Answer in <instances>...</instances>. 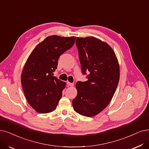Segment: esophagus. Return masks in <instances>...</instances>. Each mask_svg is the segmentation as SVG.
I'll list each match as a JSON object with an SVG mask.
<instances>
[{
  "instance_id": "1",
  "label": "esophagus",
  "mask_w": 149,
  "mask_h": 149,
  "mask_svg": "<svg viewBox=\"0 0 149 149\" xmlns=\"http://www.w3.org/2000/svg\"><path fill=\"white\" fill-rule=\"evenodd\" d=\"M67 84H68L69 86H70V87H73V86H74V84H73V83H70V82H67Z\"/></svg>"
}]
</instances>
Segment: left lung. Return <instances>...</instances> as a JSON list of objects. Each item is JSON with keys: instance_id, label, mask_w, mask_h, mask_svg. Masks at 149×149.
<instances>
[{"instance_id": "left-lung-1", "label": "left lung", "mask_w": 149, "mask_h": 149, "mask_svg": "<svg viewBox=\"0 0 149 149\" xmlns=\"http://www.w3.org/2000/svg\"><path fill=\"white\" fill-rule=\"evenodd\" d=\"M76 44L82 73H89L85 82L76 84L74 110L80 115L93 117L108 106L120 78V67L114 50L93 37H78Z\"/></svg>"}]
</instances>
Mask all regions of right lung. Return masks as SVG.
Listing matches in <instances>:
<instances>
[{
	"label": "right lung",
	"mask_w": 149,
	"mask_h": 149,
	"mask_svg": "<svg viewBox=\"0 0 149 149\" xmlns=\"http://www.w3.org/2000/svg\"><path fill=\"white\" fill-rule=\"evenodd\" d=\"M76 37L51 35L39 43L24 66L21 81L28 103L37 112L54 111L62 97L66 82L53 76L58 59L72 47Z\"/></svg>",
	"instance_id": "obj_1"
}]
</instances>
